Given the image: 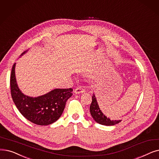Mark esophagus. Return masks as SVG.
I'll return each instance as SVG.
<instances>
[{
  "label": "esophagus",
  "instance_id": "obj_1",
  "mask_svg": "<svg viewBox=\"0 0 159 159\" xmlns=\"http://www.w3.org/2000/svg\"><path fill=\"white\" fill-rule=\"evenodd\" d=\"M84 92H85L84 89L81 88H77L74 90V93L75 94H80V93H84Z\"/></svg>",
  "mask_w": 159,
  "mask_h": 159
}]
</instances>
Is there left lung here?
Listing matches in <instances>:
<instances>
[{
    "label": "left lung",
    "instance_id": "1",
    "mask_svg": "<svg viewBox=\"0 0 159 159\" xmlns=\"http://www.w3.org/2000/svg\"><path fill=\"white\" fill-rule=\"evenodd\" d=\"M89 110H90V114L92 116L93 119L101 125H106V126H112L116 124H118L121 121V120H112L102 113L98 101H97L96 97L94 93H93L92 96V102L91 103L90 107H89Z\"/></svg>",
    "mask_w": 159,
    "mask_h": 159
}]
</instances>
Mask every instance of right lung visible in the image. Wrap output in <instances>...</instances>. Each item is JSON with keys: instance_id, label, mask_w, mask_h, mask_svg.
Segmentation results:
<instances>
[{"instance_id": "1", "label": "right lung", "mask_w": 159, "mask_h": 159, "mask_svg": "<svg viewBox=\"0 0 159 159\" xmlns=\"http://www.w3.org/2000/svg\"><path fill=\"white\" fill-rule=\"evenodd\" d=\"M25 51L20 56H23ZM13 64L10 77L11 94L13 102L26 119L38 125H48L57 121L63 113L67 99L72 96V88H55L36 98L25 95L19 89Z\"/></svg>"}]
</instances>
